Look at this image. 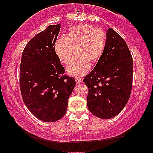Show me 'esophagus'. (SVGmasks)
Returning a JSON list of instances; mask_svg holds the SVG:
<instances>
[{"mask_svg":"<svg viewBox=\"0 0 153 153\" xmlns=\"http://www.w3.org/2000/svg\"><path fill=\"white\" fill-rule=\"evenodd\" d=\"M75 81L78 83H81L82 82V79L81 78H75Z\"/></svg>","mask_w":153,"mask_h":153,"instance_id":"1","label":"esophagus"}]
</instances>
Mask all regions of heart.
Masks as SVG:
<instances>
[{"instance_id": "b5f03b06", "label": "heart", "mask_w": 153, "mask_h": 153, "mask_svg": "<svg viewBox=\"0 0 153 153\" xmlns=\"http://www.w3.org/2000/svg\"><path fill=\"white\" fill-rule=\"evenodd\" d=\"M107 42L106 31L88 24L73 26L65 36H60L54 45L59 61L68 65L75 54H78L67 68L70 75L80 77L91 70V62L100 60L104 54Z\"/></svg>"}]
</instances>
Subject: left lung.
Instances as JSON below:
<instances>
[{
	"mask_svg": "<svg viewBox=\"0 0 153 153\" xmlns=\"http://www.w3.org/2000/svg\"><path fill=\"white\" fill-rule=\"evenodd\" d=\"M104 54L83 82L88 88V108L99 118L119 114L130 97L133 59L127 43L112 28L107 30Z\"/></svg>",
	"mask_w": 153,
	"mask_h": 153,
	"instance_id": "left-lung-1",
	"label": "left lung"
}]
</instances>
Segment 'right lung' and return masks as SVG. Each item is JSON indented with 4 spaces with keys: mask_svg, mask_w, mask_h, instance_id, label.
Listing matches in <instances>:
<instances>
[{
    "mask_svg": "<svg viewBox=\"0 0 153 153\" xmlns=\"http://www.w3.org/2000/svg\"><path fill=\"white\" fill-rule=\"evenodd\" d=\"M60 24L50 25L31 39L22 54L19 85L23 101L34 117L54 122L64 117L75 78L65 74L54 45Z\"/></svg>",
    "mask_w": 153,
    "mask_h": 153,
    "instance_id": "add662e5",
    "label": "right lung"
}]
</instances>
